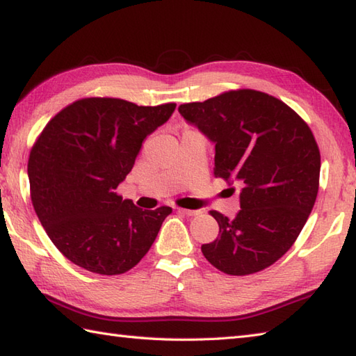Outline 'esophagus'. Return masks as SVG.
<instances>
[{"mask_svg":"<svg viewBox=\"0 0 356 356\" xmlns=\"http://www.w3.org/2000/svg\"><path fill=\"white\" fill-rule=\"evenodd\" d=\"M177 213L184 214V216H188V217H191V216H197V214H200V211H197V209H185V208H177Z\"/></svg>","mask_w":356,"mask_h":356,"instance_id":"1","label":"esophagus"}]
</instances>
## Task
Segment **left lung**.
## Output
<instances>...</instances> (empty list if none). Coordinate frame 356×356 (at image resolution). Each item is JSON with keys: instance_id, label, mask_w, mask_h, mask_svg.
<instances>
[{"instance_id": "8db88e82", "label": "left lung", "mask_w": 356, "mask_h": 356, "mask_svg": "<svg viewBox=\"0 0 356 356\" xmlns=\"http://www.w3.org/2000/svg\"><path fill=\"white\" fill-rule=\"evenodd\" d=\"M179 113L216 145V177L241 188L236 217L211 211L218 237L202 245L205 259L229 275L274 264L300 236L318 194L321 159L311 128L255 90L184 104Z\"/></svg>"}]
</instances>
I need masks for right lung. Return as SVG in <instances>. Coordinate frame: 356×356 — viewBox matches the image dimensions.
<instances>
[{
	"mask_svg": "<svg viewBox=\"0 0 356 356\" xmlns=\"http://www.w3.org/2000/svg\"><path fill=\"white\" fill-rule=\"evenodd\" d=\"M176 104L139 107L115 97L70 104L45 125L30 151V195L42 228L72 263L101 275L138 264L171 208L142 211L116 188L131 171L142 142Z\"/></svg>",
	"mask_w": 356,
	"mask_h": 356,
	"instance_id": "obj_1",
	"label": "right lung"
}]
</instances>
